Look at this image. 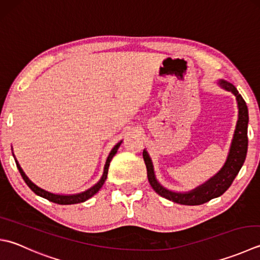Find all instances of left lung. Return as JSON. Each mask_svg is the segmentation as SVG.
Masks as SVG:
<instances>
[{
	"label": "left lung",
	"instance_id": "left-lung-1",
	"mask_svg": "<svg viewBox=\"0 0 260 260\" xmlns=\"http://www.w3.org/2000/svg\"><path fill=\"white\" fill-rule=\"evenodd\" d=\"M218 85L221 88L225 89L226 91L236 95L238 108H239V118L236 127L235 135H233L232 144L229 152L228 159L224 166L217 174L212 177L210 180H207L205 184L201 185L200 187L195 188L188 192H176L167 189L160 182L156 180L154 175L153 165L149 153L144 150L143 151V159L147 170V179H149L150 185L155 190L156 194L167 198V200L172 201L174 203H178L181 205H201L204 203L213 200V198L221 196L228 190V188L235 180V178L240 171L243 162L246 160L247 150H248V108L246 101L243 100L241 94L238 92L237 88L233 84L226 82L224 80L218 81Z\"/></svg>",
	"mask_w": 260,
	"mask_h": 260
}]
</instances>
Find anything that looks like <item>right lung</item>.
<instances>
[{"label": "right lung", "instance_id": "obj_1", "mask_svg": "<svg viewBox=\"0 0 260 260\" xmlns=\"http://www.w3.org/2000/svg\"><path fill=\"white\" fill-rule=\"evenodd\" d=\"M120 144H121V141L119 142V143H117L114 146V149L110 151L108 157H107V161H106V165H105V169H104V174H103V177H101V179L98 182H96L94 186L89 188L88 190H85L83 192H80V194H74V195L53 194V192H49L47 190L43 189V188L38 187L37 185H35L34 182L30 180L27 176H25V174H24L23 170H22V168L20 167L19 162L17 161V159H15V157H14V160H15V164H17L19 172H20V174H21L23 180L25 181V184L29 186L30 189H31L36 195H38L40 197H44V198H46V200H48V201L53 202V203H56V204H60V205L78 204V203H83L85 201H88L89 198H91L93 195H95L96 192L100 190V188L103 187V185L105 184V181L107 179V175H108V168H109V165H110V161L114 157V155L117 153V150H118V147L120 146ZM13 156H14V154H13Z\"/></svg>", "mask_w": 260, "mask_h": 260}]
</instances>
